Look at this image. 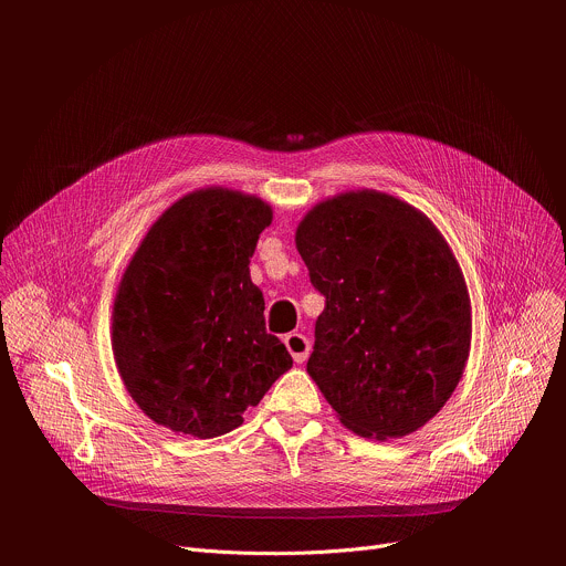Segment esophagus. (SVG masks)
Returning <instances> with one entry per match:
<instances>
[{
    "label": "esophagus",
    "instance_id": "34e87169",
    "mask_svg": "<svg viewBox=\"0 0 566 566\" xmlns=\"http://www.w3.org/2000/svg\"><path fill=\"white\" fill-rule=\"evenodd\" d=\"M284 345H286V349L291 352V356H293V360H295L297 365H302V363L308 358L311 345H308L306 336H302V334H289V336L284 338Z\"/></svg>",
    "mask_w": 566,
    "mask_h": 566
}]
</instances>
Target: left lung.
I'll return each mask as SVG.
<instances>
[{
	"label": "left lung",
	"instance_id": "left-lung-1",
	"mask_svg": "<svg viewBox=\"0 0 566 566\" xmlns=\"http://www.w3.org/2000/svg\"><path fill=\"white\" fill-rule=\"evenodd\" d=\"M295 247L325 295L308 376L340 423L378 441L423 428L470 354V297L437 226L376 190L313 206Z\"/></svg>",
	"mask_w": 566,
	"mask_h": 566
}]
</instances>
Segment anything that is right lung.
<instances>
[{"instance_id": "add662e5", "label": "right lung", "mask_w": 566, "mask_h": 566, "mask_svg": "<svg viewBox=\"0 0 566 566\" xmlns=\"http://www.w3.org/2000/svg\"><path fill=\"white\" fill-rule=\"evenodd\" d=\"M271 219L260 197L214 186L181 197L143 237L116 291L112 347L154 423L221 437L291 369L249 271Z\"/></svg>"}]
</instances>
